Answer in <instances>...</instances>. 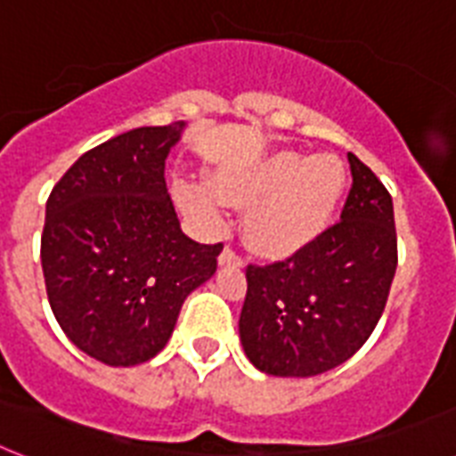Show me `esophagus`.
<instances>
[{
    "mask_svg": "<svg viewBox=\"0 0 456 456\" xmlns=\"http://www.w3.org/2000/svg\"><path fill=\"white\" fill-rule=\"evenodd\" d=\"M217 265L220 266H240L243 262H240V257L234 253V250H232V248H224V250L220 253V257H217Z\"/></svg>",
    "mask_w": 456,
    "mask_h": 456,
    "instance_id": "1",
    "label": "esophagus"
}]
</instances>
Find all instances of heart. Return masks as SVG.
<instances>
[{"label":"heart","mask_w":456,"mask_h":456,"mask_svg":"<svg viewBox=\"0 0 456 456\" xmlns=\"http://www.w3.org/2000/svg\"><path fill=\"white\" fill-rule=\"evenodd\" d=\"M346 175L335 157L276 151L246 168H224L213 184L175 180L173 196L184 216L206 232H217L229 206L248 208L243 236L265 260H288L330 227Z\"/></svg>","instance_id":"b5f03b06"}]
</instances>
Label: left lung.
Returning a JSON list of instances; mask_svg holds the SVG:
<instances>
[{
    "label": "left lung",
    "mask_w": 456,
    "mask_h": 456,
    "mask_svg": "<svg viewBox=\"0 0 456 456\" xmlns=\"http://www.w3.org/2000/svg\"><path fill=\"white\" fill-rule=\"evenodd\" d=\"M351 191L335 227L286 262L250 265L239 337L273 377H314L349 361L375 330L398 265L394 201L349 154Z\"/></svg>",
    "instance_id": "left-lung-1"
}]
</instances>
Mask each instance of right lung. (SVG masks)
<instances>
[{"label":"right lung","instance_id":"1","mask_svg":"<svg viewBox=\"0 0 456 456\" xmlns=\"http://www.w3.org/2000/svg\"><path fill=\"white\" fill-rule=\"evenodd\" d=\"M184 121L142 126L74 161L46 201L42 269L51 312L86 356L131 368L168 344L222 246L183 234L166 159Z\"/></svg>","mask_w":456,"mask_h":456}]
</instances>
